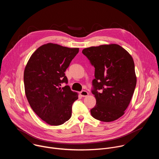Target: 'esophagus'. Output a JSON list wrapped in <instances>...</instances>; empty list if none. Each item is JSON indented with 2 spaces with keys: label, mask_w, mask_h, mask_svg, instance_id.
Instances as JSON below:
<instances>
[{
  "label": "esophagus",
  "mask_w": 159,
  "mask_h": 159,
  "mask_svg": "<svg viewBox=\"0 0 159 159\" xmlns=\"http://www.w3.org/2000/svg\"><path fill=\"white\" fill-rule=\"evenodd\" d=\"M80 95L82 97H86V96H87L89 95V93L87 91H85V90H82V91H81L80 93Z\"/></svg>",
  "instance_id": "34e87169"
}]
</instances>
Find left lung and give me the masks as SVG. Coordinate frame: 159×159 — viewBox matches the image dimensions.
Masks as SVG:
<instances>
[{
	"instance_id": "8db88e82",
	"label": "left lung",
	"mask_w": 159,
	"mask_h": 159,
	"mask_svg": "<svg viewBox=\"0 0 159 159\" xmlns=\"http://www.w3.org/2000/svg\"><path fill=\"white\" fill-rule=\"evenodd\" d=\"M82 53L95 68L92 116L104 122L116 120L125 114L137 84L132 57L116 44L84 48Z\"/></svg>"
}]
</instances>
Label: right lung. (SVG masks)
Here are the masks:
<instances>
[{"label":"right lung","mask_w":159,"mask_h":159,"mask_svg":"<svg viewBox=\"0 0 159 159\" xmlns=\"http://www.w3.org/2000/svg\"><path fill=\"white\" fill-rule=\"evenodd\" d=\"M79 48L47 43L31 56L24 72L25 94L34 112L52 126L63 124L72 116V106L78 94L67 84L65 72Z\"/></svg>","instance_id":"obj_1"}]
</instances>
